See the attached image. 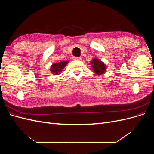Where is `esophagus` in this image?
<instances>
[{
	"mask_svg": "<svg viewBox=\"0 0 154 154\" xmlns=\"http://www.w3.org/2000/svg\"><path fill=\"white\" fill-rule=\"evenodd\" d=\"M74 60H78V61H81L82 58L80 57H74Z\"/></svg>",
	"mask_w": 154,
	"mask_h": 154,
	"instance_id": "34e87169",
	"label": "esophagus"
}]
</instances>
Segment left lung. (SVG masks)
I'll list each match as a JSON object with an SVG mask.
<instances>
[{"label": "left lung", "mask_w": 154, "mask_h": 154, "mask_svg": "<svg viewBox=\"0 0 154 154\" xmlns=\"http://www.w3.org/2000/svg\"><path fill=\"white\" fill-rule=\"evenodd\" d=\"M90 63L92 66V70L97 75L103 74L106 71V66L105 63L98 58H95L92 59Z\"/></svg>", "instance_id": "8db88e82"}]
</instances>
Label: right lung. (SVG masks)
Returning a JSON list of instances; mask_svg holds the SVG:
<instances>
[{
  "label": "right lung",
  "mask_w": 154,
  "mask_h": 154,
  "mask_svg": "<svg viewBox=\"0 0 154 154\" xmlns=\"http://www.w3.org/2000/svg\"><path fill=\"white\" fill-rule=\"evenodd\" d=\"M69 61H61L55 63H53L50 67V71L53 75H58L62 72L63 69L67 66Z\"/></svg>",
  "instance_id": "right-lung-1"
}]
</instances>
